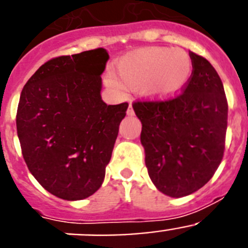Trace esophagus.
<instances>
[{
	"instance_id": "1",
	"label": "esophagus",
	"mask_w": 248,
	"mask_h": 248,
	"mask_svg": "<svg viewBox=\"0 0 248 248\" xmlns=\"http://www.w3.org/2000/svg\"><path fill=\"white\" fill-rule=\"evenodd\" d=\"M126 114H128L129 117H133L134 115V110H133V105L129 104V108H128V111H126Z\"/></svg>"
}]
</instances>
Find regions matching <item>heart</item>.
I'll list each match as a JSON object with an SVG mask.
<instances>
[{
    "instance_id": "heart-1",
    "label": "heart",
    "mask_w": 248,
    "mask_h": 248,
    "mask_svg": "<svg viewBox=\"0 0 248 248\" xmlns=\"http://www.w3.org/2000/svg\"><path fill=\"white\" fill-rule=\"evenodd\" d=\"M119 79L130 89H139L153 100H169L185 92L192 78L194 63L183 48L146 47L123 56L115 64ZM111 87H120L114 76Z\"/></svg>"
}]
</instances>
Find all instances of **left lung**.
<instances>
[{
	"mask_svg": "<svg viewBox=\"0 0 248 248\" xmlns=\"http://www.w3.org/2000/svg\"><path fill=\"white\" fill-rule=\"evenodd\" d=\"M194 71L179 97L133 104L141 122L140 141L149 176L157 190L183 198L201 189L217 170L225 150L227 107L217 72L190 52Z\"/></svg>",
	"mask_w": 248,
	"mask_h": 248,
	"instance_id": "left-lung-1",
	"label": "left lung"
}]
</instances>
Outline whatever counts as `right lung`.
I'll return each mask as SVG.
<instances>
[{
  "mask_svg": "<svg viewBox=\"0 0 248 248\" xmlns=\"http://www.w3.org/2000/svg\"><path fill=\"white\" fill-rule=\"evenodd\" d=\"M104 48L53 58L22 89L17 135L28 170L59 199L83 200L105 176L128 103L107 105L102 78Z\"/></svg>",
  "mask_w": 248,
  "mask_h": 248,
  "instance_id": "obj_1",
  "label": "right lung"
}]
</instances>
